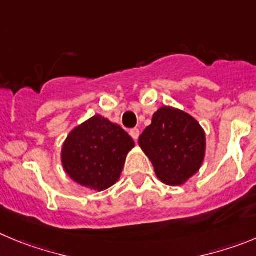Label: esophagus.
<instances>
[{"label": "esophagus", "instance_id": "1", "mask_svg": "<svg viewBox=\"0 0 256 256\" xmlns=\"http://www.w3.org/2000/svg\"><path fill=\"white\" fill-rule=\"evenodd\" d=\"M130 135L135 142H138V139H139L140 136V130L139 128H132V130H130Z\"/></svg>", "mask_w": 256, "mask_h": 256}]
</instances>
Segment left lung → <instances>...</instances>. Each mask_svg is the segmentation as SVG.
I'll return each instance as SVG.
<instances>
[{
	"instance_id": "1",
	"label": "left lung",
	"mask_w": 256,
	"mask_h": 256,
	"mask_svg": "<svg viewBox=\"0 0 256 256\" xmlns=\"http://www.w3.org/2000/svg\"><path fill=\"white\" fill-rule=\"evenodd\" d=\"M139 146L164 184L183 186L198 173L206 156V132L194 117L182 110H158L139 138Z\"/></svg>"
}]
</instances>
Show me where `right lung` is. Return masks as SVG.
Returning <instances> with one entry per match:
<instances>
[{"mask_svg": "<svg viewBox=\"0 0 256 256\" xmlns=\"http://www.w3.org/2000/svg\"><path fill=\"white\" fill-rule=\"evenodd\" d=\"M134 146V140L121 126L94 114L66 136L62 146V166L77 184L102 192L120 179Z\"/></svg>", "mask_w": 256, "mask_h": 256, "instance_id": "right-lung-1", "label": "right lung"}]
</instances>
